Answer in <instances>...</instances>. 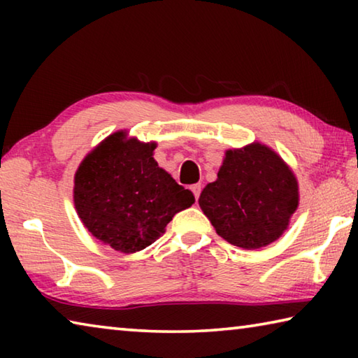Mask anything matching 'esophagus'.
<instances>
[{"mask_svg": "<svg viewBox=\"0 0 358 358\" xmlns=\"http://www.w3.org/2000/svg\"><path fill=\"white\" fill-rule=\"evenodd\" d=\"M191 191H192V194H194V197L196 199H199V196H201V191H202V186L201 185H192L191 186Z\"/></svg>", "mask_w": 358, "mask_h": 358, "instance_id": "obj_1", "label": "esophagus"}]
</instances>
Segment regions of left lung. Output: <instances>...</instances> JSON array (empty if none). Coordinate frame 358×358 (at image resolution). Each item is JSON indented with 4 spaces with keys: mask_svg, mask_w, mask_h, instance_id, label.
I'll return each instance as SVG.
<instances>
[{
    "mask_svg": "<svg viewBox=\"0 0 358 358\" xmlns=\"http://www.w3.org/2000/svg\"><path fill=\"white\" fill-rule=\"evenodd\" d=\"M199 205L220 237L259 250L287 229L299 207V183L281 156L254 142L226 151L216 181L203 187Z\"/></svg>",
    "mask_w": 358,
    "mask_h": 358,
    "instance_id": "1",
    "label": "left lung"
}]
</instances>
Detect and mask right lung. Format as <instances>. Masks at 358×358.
Instances as JSON below:
<instances>
[{
  "instance_id": "right-lung-1",
  "label": "right lung",
  "mask_w": 358,
  "mask_h": 358,
  "mask_svg": "<svg viewBox=\"0 0 358 358\" xmlns=\"http://www.w3.org/2000/svg\"><path fill=\"white\" fill-rule=\"evenodd\" d=\"M143 143L118 131L85 156L74 178V205L93 237L115 251L145 250L166 232L178 211L196 202Z\"/></svg>"
}]
</instances>
